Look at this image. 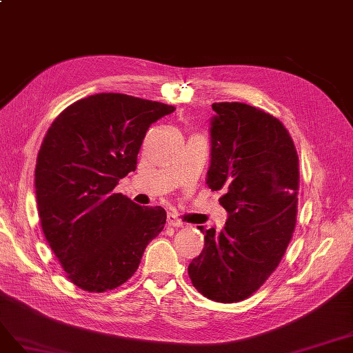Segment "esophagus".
<instances>
[{
    "label": "esophagus",
    "instance_id": "esophagus-1",
    "mask_svg": "<svg viewBox=\"0 0 353 353\" xmlns=\"http://www.w3.org/2000/svg\"><path fill=\"white\" fill-rule=\"evenodd\" d=\"M167 223H168V225H172V227H181L185 223L181 221L177 215L174 214V212H170L168 215H167Z\"/></svg>",
    "mask_w": 353,
    "mask_h": 353
}]
</instances>
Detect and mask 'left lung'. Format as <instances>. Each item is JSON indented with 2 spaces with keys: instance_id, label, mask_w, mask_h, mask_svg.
Masks as SVG:
<instances>
[{
  "instance_id": "1",
  "label": "left lung",
  "mask_w": 353,
  "mask_h": 353,
  "mask_svg": "<svg viewBox=\"0 0 353 353\" xmlns=\"http://www.w3.org/2000/svg\"><path fill=\"white\" fill-rule=\"evenodd\" d=\"M207 185L221 190L224 229L188 267L195 289L223 303L255 293L277 268L296 225L299 158L288 129L243 102H214Z\"/></svg>"
}]
</instances>
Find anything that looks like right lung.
Returning a JSON list of instances; mask_svg holds the SVG:
<instances>
[{
    "instance_id": "add662e5",
    "label": "right lung",
    "mask_w": 353,
    "mask_h": 353,
    "mask_svg": "<svg viewBox=\"0 0 353 353\" xmlns=\"http://www.w3.org/2000/svg\"><path fill=\"white\" fill-rule=\"evenodd\" d=\"M176 108L124 94H97L61 111L37 158L35 189L45 239L65 277L101 293L126 283L164 229L161 207L116 193L134 172L152 123Z\"/></svg>"
}]
</instances>
